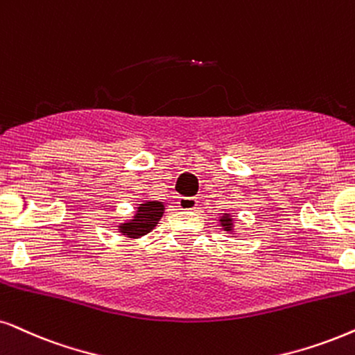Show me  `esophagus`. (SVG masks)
<instances>
[{
  "label": "esophagus",
  "mask_w": 355,
  "mask_h": 355,
  "mask_svg": "<svg viewBox=\"0 0 355 355\" xmlns=\"http://www.w3.org/2000/svg\"><path fill=\"white\" fill-rule=\"evenodd\" d=\"M198 205V200L193 198V196H180L178 200V208L180 209H195Z\"/></svg>",
  "instance_id": "esophagus-1"
}]
</instances>
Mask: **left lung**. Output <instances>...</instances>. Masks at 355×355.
Instances as JSON below:
<instances>
[{"label": "left lung", "mask_w": 355, "mask_h": 355, "mask_svg": "<svg viewBox=\"0 0 355 355\" xmlns=\"http://www.w3.org/2000/svg\"><path fill=\"white\" fill-rule=\"evenodd\" d=\"M219 221H221V226H223L224 231H227V232L234 231V223H232L231 214L224 213V216H221V219H219Z\"/></svg>", "instance_id": "obj_1"}]
</instances>
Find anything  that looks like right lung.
<instances>
[{
	"mask_svg": "<svg viewBox=\"0 0 355 355\" xmlns=\"http://www.w3.org/2000/svg\"><path fill=\"white\" fill-rule=\"evenodd\" d=\"M164 211L165 206L162 201H144L137 206V211L129 221L119 224V232L131 239L149 234L164 216Z\"/></svg>",
	"mask_w": 355,
	"mask_h": 355,
	"instance_id": "1",
	"label": "right lung"
}]
</instances>
